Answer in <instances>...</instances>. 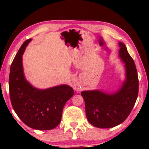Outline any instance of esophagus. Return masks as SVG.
<instances>
[{
	"instance_id": "1",
	"label": "esophagus",
	"mask_w": 149,
	"mask_h": 149,
	"mask_svg": "<svg viewBox=\"0 0 149 149\" xmlns=\"http://www.w3.org/2000/svg\"><path fill=\"white\" fill-rule=\"evenodd\" d=\"M72 86L74 87V89L77 91H80L81 89V85H79V82L77 81V80L75 79V78H74L72 81Z\"/></svg>"
}]
</instances>
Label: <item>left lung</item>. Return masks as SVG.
<instances>
[{"instance_id":"left-lung-1","label":"left lung","mask_w":149,"mask_h":149,"mask_svg":"<svg viewBox=\"0 0 149 149\" xmlns=\"http://www.w3.org/2000/svg\"><path fill=\"white\" fill-rule=\"evenodd\" d=\"M119 57L124 63L125 78L122 86L113 93L100 90L84 91L85 112L91 124L99 128H110L126 120L137 99L139 80L135 62L123 42H119Z\"/></svg>"}]
</instances>
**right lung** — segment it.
Returning a JSON list of instances; mask_svg holds the SVG:
<instances>
[{
  "mask_svg": "<svg viewBox=\"0 0 149 149\" xmlns=\"http://www.w3.org/2000/svg\"><path fill=\"white\" fill-rule=\"evenodd\" d=\"M31 41L29 39L24 42L11 64L10 97L15 112L25 124L37 130H52L59 125L63 108L74 92L68 85L39 89L27 81L24 73L22 55Z\"/></svg>",
  "mask_w": 149,
  "mask_h": 149,
  "instance_id": "add662e5",
  "label": "right lung"
}]
</instances>
